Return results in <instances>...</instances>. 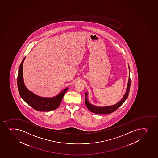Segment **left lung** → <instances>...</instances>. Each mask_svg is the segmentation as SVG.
I'll return each instance as SVG.
<instances>
[{"instance_id": "obj_1", "label": "left lung", "mask_w": 158, "mask_h": 158, "mask_svg": "<svg viewBox=\"0 0 158 158\" xmlns=\"http://www.w3.org/2000/svg\"><path fill=\"white\" fill-rule=\"evenodd\" d=\"M129 72H130V69L129 65ZM131 86L130 73H129V80L128 83L127 85V90L125 94H124L123 98H121L120 101L114 105L111 106H104V107H99V106H95L89 102L88 100V93L85 92V103L86 105V107L90 111L95 113V114H110L116 111L118 108L120 107L123 103L125 102L129 95L130 89Z\"/></svg>"}]
</instances>
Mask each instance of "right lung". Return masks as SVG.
Segmentation results:
<instances>
[{"label": "right lung", "mask_w": 158, "mask_h": 158, "mask_svg": "<svg viewBox=\"0 0 158 158\" xmlns=\"http://www.w3.org/2000/svg\"><path fill=\"white\" fill-rule=\"evenodd\" d=\"M25 59V57L20 64L17 79L18 90L22 98L36 110L50 111L56 109L60 105L62 98L69 88H66L59 94L52 98L41 97L29 91L25 86L23 79V65Z\"/></svg>", "instance_id": "right-lung-1"}]
</instances>
